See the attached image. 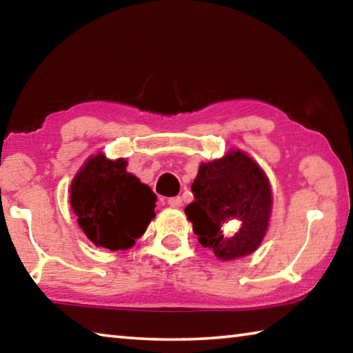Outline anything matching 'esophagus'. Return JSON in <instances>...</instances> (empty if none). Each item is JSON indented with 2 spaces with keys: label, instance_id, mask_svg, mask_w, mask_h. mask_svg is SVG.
<instances>
[{
  "label": "esophagus",
  "instance_id": "esophagus-1",
  "mask_svg": "<svg viewBox=\"0 0 353 353\" xmlns=\"http://www.w3.org/2000/svg\"><path fill=\"white\" fill-rule=\"evenodd\" d=\"M168 205L172 207V208H181L182 207V198H181V196H176V198H170Z\"/></svg>",
  "mask_w": 353,
  "mask_h": 353
}]
</instances>
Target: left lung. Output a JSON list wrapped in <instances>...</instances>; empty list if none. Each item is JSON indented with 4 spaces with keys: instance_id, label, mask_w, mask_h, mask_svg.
<instances>
[{
    "instance_id": "obj_1",
    "label": "left lung",
    "mask_w": 353,
    "mask_h": 353,
    "mask_svg": "<svg viewBox=\"0 0 353 353\" xmlns=\"http://www.w3.org/2000/svg\"><path fill=\"white\" fill-rule=\"evenodd\" d=\"M185 207L194 234L221 261L250 255L265 238L272 210L270 179L255 160L240 149L201 163Z\"/></svg>"
}]
</instances>
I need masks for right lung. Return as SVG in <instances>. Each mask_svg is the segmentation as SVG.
Listing matches in <instances>:
<instances>
[{"mask_svg":"<svg viewBox=\"0 0 353 353\" xmlns=\"http://www.w3.org/2000/svg\"><path fill=\"white\" fill-rule=\"evenodd\" d=\"M126 168V159L110 160L98 152L71 181L70 204L77 224L98 248L130 249L155 218L157 196Z\"/></svg>","mask_w":353,"mask_h":353,"instance_id":"add662e5","label":"right lung"}]
</instances>
